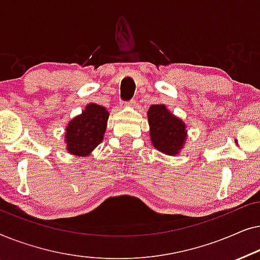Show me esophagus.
I'll list each match as a JSON object with an SVG mask.
<instances>
[{
	"mask_svg": "<svg viewBox=\"0 0 260 260\" xmlns=\"http://www.w3.org/2000/svg\"><path fill=\"white\" fill-rule=\"evenodd\" d=\"M135 104H136V101H135V99H131V101L124 103V105L125 106H134Z\"/></svg>",
	"mask_w": 260,
	"mask_h": 260,
	"instance_id": "1",
	"label": "esophagus"
}]
</instances>
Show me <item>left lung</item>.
<instances>
[{
	"label": "left lung",
	"mask_w": 260,
	"mask_h": 260,
	"mask_svg": "<svg viewBox=\"0 0 260 260\" xmlns=\"http://www.w3.org/2000/svg\"><path fill=\"white\" fill-rule=\"evenodd\" d=\"M151 143L157 150L167 155H177L187 140L186 124L166 108L151 105L148 110Z\"/></svg>",
	"instance_id": "1"
}]
</instances>
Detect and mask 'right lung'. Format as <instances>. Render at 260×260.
<instances>
[{"label": "right lung", "mask_w": 260, "mask_h": 260, "mask_svg": "<svg viewBox=\"0 0 260 260\" xmlns=\"http://www.w3.org/2000/svg\"><path fill=\"white\" fill-rule=\"evenodd\" d=\"M109 111L104 106L94 103L86 105L81 115L74 118L66 126V150L76 156H87L104 137Z\"/></svg>", "instance_id": "add662e5"}]
</instances>
